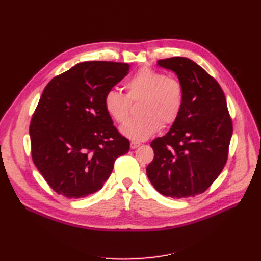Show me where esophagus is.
Instances as JSON below:
<instances>
[{"mask_svg":"<svg viewBox=\"0 0 261 261\" xmlns=\"http://www.w3.org/2000/svg\"><path fill=\"white\" fill-rule=\"evenodd\" d=\"M141 144L139 143V141H130V148L132 149H136L140 146Z\"/></svg>","mask_w":261,"mask_h":261,"instance_id":"34e87169","label":"esophagus"}]
</instances>
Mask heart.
<instances>
[{"instance_id":"b5f03b06","label":"heart","mask_w":261,"mask_h":261,"mask_svg":"<svg viewBox=\"0 0 261 261\" xmlns=\"http://www.w3.org/2000/svg\"><path fill=\"white\" fill-rule=\"evenodd\" d=\"M126 96L111 89L103 98L106 112L118 124L128 120L131 102L142 100V116L122 126L124 136L144 140L152 136L161 126L174 124L184 106V86L176 77L167 76L154 68L144 66L136 70L125 85Z\"/></svg>"}]
</instances>
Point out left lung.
<instances>
[{
  "label": "left lung",
  "instance_id": "obj_1",
  "mask_svg": "<svg viewBox=\"0 0 261 261\" xmlns=\"http://www.w3.org/2000/svg\"><path fill=\"white\" fill-rule=\"evenodd\" d=\"M184 86V106L177 121L151 141L154 158L147 176L160 194L186 198L206 192L227 161L233 123L224 92L201 66L187 58L158 61Z\"/></svg>",
  "mask_w": 261,
  "mask_h": 261
}]
</instances>
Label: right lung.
<instances>
[{"label":"right lung","mask_w":261,"mask_h":261,"mask_svg":"<svg viewBox=\"0 0 261 261\" xmlns=\"http://www.w3.org/2000/svg\"><path fill=\"white\" fill-rule=\"evenodd\" d=\"M128 69L126 63L83 62L45 86L30 122L31 158L55 193L82 198L98 192L128 152L129 140L103 106Z\"/></svg>","instance_id":"add662e5"}]
</instances>
